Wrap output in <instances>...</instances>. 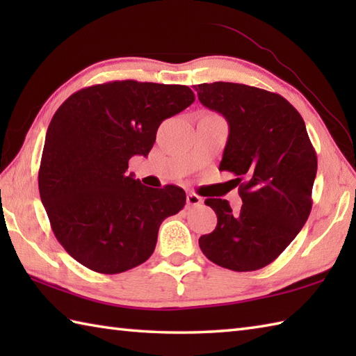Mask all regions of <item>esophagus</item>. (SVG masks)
<instances>
[{
    "mask_svg": "<svg viewBox=\"0 0 356 356\" xmlns=\"http://www.w3.org/2000/svg\"><path fill=\"white\" fill-rule=\"evenodd\" d=\"M186 202H188V205H191V207H200L203 203V199L197 194L190 193L186 195Z\"/></svg>",
    "mask_w": 356,
    "mask_h": 356,
    "instance_id": "obj_1",
    "label": "esophagus"
}]
</instances>
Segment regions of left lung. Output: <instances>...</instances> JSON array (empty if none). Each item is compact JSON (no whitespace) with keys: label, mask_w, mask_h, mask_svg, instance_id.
<instances>
[{"label":"left lung","mask_w":356,"mask_h":356,"mask_svg":"<svg viewBox=\"0 0 356 356\" xmlns=\"http://www.w3.org/2000/svg\"><path fill=\"white\" fill-rule=\"evenodd\" d=\"M199 101L228 120L222 171L236 176L241 197L207 199L217 226L199 238L218 266L248 272L274 261L303 228L312 209L316 153L305 120L283 96L245 84L194 86Z\"/></svg>","instance_id":"1"}]
</instances>
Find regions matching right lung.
<instances>
[{"mask_svg":"<svg viewBox=\"0 0 356 356\" xmlns=\"http://www.w3.org/2000/svg\"><path fill=\"white\" fill-rule=\"evenodd\" d=\"M194 102L186 86L113 81L73 93L51 118L38 185L59 243L99 274L139 266L154 252L159 226L185 207L182 188H149L128 176L148 156L165 119Z\"/></svg>","mask_w":356,"mask_h":356,"instance_id":"add662e5","label":"right lung"}]
</instances>
